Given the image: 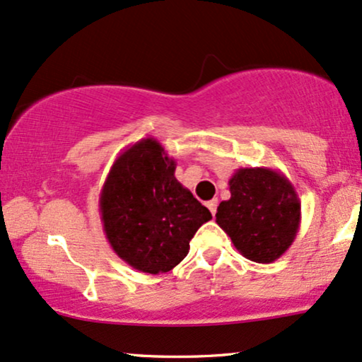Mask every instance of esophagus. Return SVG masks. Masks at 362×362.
<instances>
[{"instance_id":"34e87169","label":"esophagus","mask_w":362,"mask_h":362,"mask_svg":"<svg viewBox=\"0 0 362 362\" xmlns=\"http://www.w3.org/2000/svg\"><path fill=\"white\" fill-rule=\"evenodd\" d=\"M206 206H208L209 211H211V215H215V213H216V206H218V199H216V198H215V199H209V202L206 203Z\"/></svg>"}]
</instances>
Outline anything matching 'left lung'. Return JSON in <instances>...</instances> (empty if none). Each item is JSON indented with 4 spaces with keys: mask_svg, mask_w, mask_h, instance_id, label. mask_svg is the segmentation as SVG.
Instances as JSON below:
<instances>
[{
    "mask_svg": "<svg viewBox=\"0 0 362 362\" xmlns=\"http://www.w3.org/2000/svg\"><path fill=\"white\" fill-rule=\"evenodd\" d=\"M230 199L216 209V223L248 260L272 263L296 240L300 199L282 173L240 168L228 181Z\"/></svg>",
    "mask_w": 362,
    "mask_h": 362,
    "instance_id": "left-lung-1",
    "label": "left lung"
}]
</instances>
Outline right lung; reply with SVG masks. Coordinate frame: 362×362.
Returning a JSON list of instances; mask_svg holds the SVG:
<instances>
[{"instance_id": "right-lung-1", "label": "right lung", "mask_w": 362, "mask_h": 362, "mask_svg": "<svg viewBox=\"0 0 362 362\" xmlns=\"http://www.w3.org/2000/svg\"><path fill=\"white\" fill-rule=\"evenodd\" d=\"M176 160L146 137L114 160L99 208L107 242L132 269L166 274L185 260L189 242L211 213L174 176Z\"/></svg>"}]
</instances>
